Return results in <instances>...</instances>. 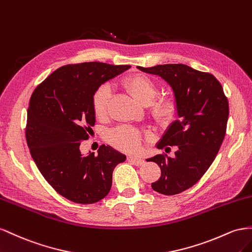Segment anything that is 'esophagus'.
<instances>
[{
	"label": "esophagus",
	"instance_id": "34e87169",
	"mask_svg": "<svg viewBox=\"0 0 252 252\" xmlns=\"http://www.w3.org/2000/svg\"><path fill=\"white\" fill-rule=\"evenodd\" d=\"M128 162H131L133 164H135V166H141V164L145 163V160L141 159V158H137V157H128L127 158Z\"/></svg>",
	"mask_w": 252,
	"mask_h": 252
}]
</instances>
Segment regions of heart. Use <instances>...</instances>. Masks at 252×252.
<instances>
[{"mask_svg": "<svg viewBox=\"0 0 252 252\" xmlns=\"http://www.w3.org/2000/svg\"><path fill=\"white\" fill-rule=\"evenodd\" d=\"M125 89L133 98L142 104H149L150 115L155 125L168 127L176 118L178 112L177 100L173 95L157 96L156 83L146 75L134 74L124 80ZM111 88L107 84L100 85L92 96V107L98 119H104L109 113ZM143 135L138 128L130 126H121L110 131L106 136L107 142L122 152H135L143 140Z\"/></svg>", "mask_w": 252, "mask_h": 252, "instance_id": "obj_1", "label": "heart"}]
</instances>
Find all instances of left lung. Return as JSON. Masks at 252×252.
<instances>
[{
    "label": "left lung",
    "instance_id": "8db88e82",
    "mask_svg": "<svg viewBox=\"0 0 252 252\" xmlns=\"http://www.w3.org/2000/svg\"><path fill=\"white\" fill-rule=\"evenodd\" d=\"M137 67L163 78L177 100L179 119L157 145L166 151L175 146V157L162 153L147 160L156 162L161 170L160 178L151 185L152 189L164 195H175L195 185L217 157L227 130L228 99L212 74L185 64Z\"/></svg>",
    "mask_w": 252,
    "mask_h": 252
}]
</instances>
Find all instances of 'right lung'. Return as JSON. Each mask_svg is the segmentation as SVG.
Returning <instances> with one entry per match:
<instances>
[{"label": "right lung", "instance_id": "1", "mask_svg": "<svg viewBox=\"0 0 252 252\" xmlns=\"http://www.w3.org/2000/svg\"><path fill=\"white\" fill-rule=\"evenodd\" d=\"M130 65L103 62L67 64L56 69L32 92L25 137L33 161L56 192L77 204H94L112 187V174L126 155L100 146L98 155L81 154L95 114L92 96L100 85Z\"/></svg>", "mask_w": 252, "mask_h": 252}]
</instances>
